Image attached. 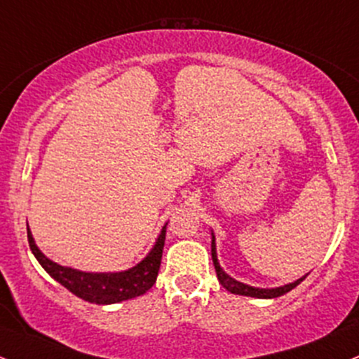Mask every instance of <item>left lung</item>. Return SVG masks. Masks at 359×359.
I'll use <instances>...</instances> for the list:
<instances>
[{"instance_id":"1","label":"left lung","mask_w":359,"mask_h":359,"mask_svg":"<svg viewBox=\"0 0 359 359\" xmlns=\"http://www.w3.org/2000/svg\"><path fill=\"white\" fill-rule=\"evenodd\" d=\"M210 254H212V262H214V268H216V275H217V280H219V283L228 292H231V294H236V295H249V297H257V299H275V297H280V295L287 294V292H290L292 289H295V287L306 278L304 275L302 278L295 280V282L292 283H287V285L283 287H276V289H257V287H250L242 282H236L235 278H231L230 275H226V273L223 271V268L219 266V261H217L214 233H212V242H210Z\"/></svg>"}]
</instances>
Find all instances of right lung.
Segmentation results:
<instances>
[{
  "instance_id": "right-lung-1",
  "label": "right lung",
  "mask_w": 359,
  "mask_h": 359,
  "mask_svg": "<svg viewBox=\"0 0 359 359\" xmlns=\"http://www.w3.org/2000/svg\"><path fill=\"white\" fill-rule=\"evenodd\" d=\"M165 226L168 224L162 226L161 235L155 240V245L147 254L145 259L140 261L133 268L126 269V271L116 273H86L79 271V269L67 268V266H60L48 259L41 250L38 249L29 226L27 238L29 247H31L36 259L43 266L44 271L51 278L57 280L60 285H64L65 289L72 292L77 297L84 299L88 302H93V304H116V302L138 297V295H143L147 290L152 289L155 280H157L158 268H161Z\"/></svg>"
}]
</instances>
